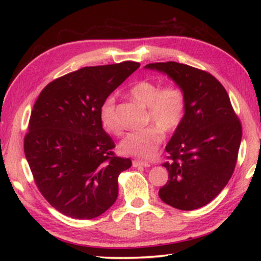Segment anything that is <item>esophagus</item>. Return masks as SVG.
<instances>
[{
    "mask_svg": "<svg viewBox=\"0 0 261 261\" xmlns=\"http://www.w3.org/2000/svg\"><path fill=\"white\" fill-rule=\"evenodd\" d=\"M132 166L134 167H149L148 162H144V161H139V160H134L132 161Z\"/></svg>",
    "mask_w": 261,
    "mask_h": 261,
    "instance_id": "esophagus-1",
    "label": "esophagus"
}]
</instances>
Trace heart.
<instances>
[{
	"instance_id": "b5f03b06",
	"label": "heart",
	"mask_w": 261,
	"mask_h": 261,
	"mask_svg": "<svg viewBox=\"0 0 261 261\" xmlns=\"http://www.w3.org/2000/svg\"><path fill=\"white\" fill-rule=\"evenodd\" d=\"M130 95L137 102L148 108V121L156 126L130 132L121 141L120 149L125 155L140 160L154 156L163 140V132L171 134L179 126L185 112V94L177 85L162 87L152 81H140L130 88ZM101 124L110 134H120L113 96L105 101L100 109Z\"/></svg>"
}]
</instances>
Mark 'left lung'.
Returning <instances> with one entry per match:
<instances>
[{
    "mask_svg": "<svg viewBox=\"0 0 261 261\" xmlns=\"http://www.w3.org/2000/svg\"><path fill=\"white\" fill-rule=\"evenodd\" d=\"M182 88L185 112L166 146L169 179L159 190L163 202L182 211L200 208L222 191L235 170L242 125L224 90L211 73L177 62L147 64Z\"/></svg>",
    "mask_w": 261,
    "mask_h": 261,
    "instance_id": "obj_1",
    "label": "left lung"
}]
</instances>
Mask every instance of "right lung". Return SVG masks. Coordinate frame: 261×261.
I'll list each match as a JSON object with an SVG mask.
<instances>
[{
	"label": "right lung",
	"instance_id": "right-lung-1",
	"mask_svg": "<svg viewBox=\"0 0 261 261\" xmlns=\"http://www.w3.org/2000/svg\"><path fill=\"white\" fill-rule=\"evenodd\" d=\"M139 67L126 61L82 68L48 84L35 101L24 152L39 191L60 213L94 219L116 201L118 175L132 163L114 154L100 109Z\"/></svg>",
	"mask_w": 261,
	"mask_h": 261
}]
</instances>
